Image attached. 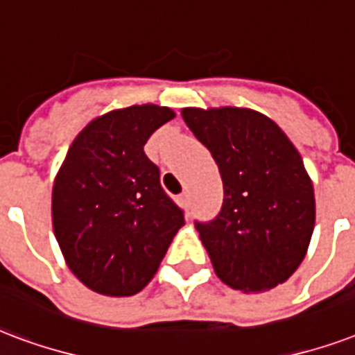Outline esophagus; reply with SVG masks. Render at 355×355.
<instances>
[{
	"label": "esophagus",
	"mask_w": 355,
	"mask_h": 355,
	"mask_svg": "<svg viewBox=\"0 0 355 355\" xmlns=\"http://www.w3.org/2000/svg\"><path fill=\"white\" fill-rule=\"evenodd\" d=\"M178 202H180V207L188 208L189 207V196L188 191H184L182 196H178Z\"/></svg>",
	"instance_id": "34e87169"
}]
</instances>
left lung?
<instances>
[{"label":"left lung","instance_id":"1","mask_svg":"<svg viewBox=\"0 0 355 355\" xmlns=\"http://www.w3.org/2000/svg\"><path fill=\"white\" fill-rule=\"evenodd\" d=\"M182 119L223 180L220 214L196 221L216 275L243 292L285 283L315 229V191L300 153L272 119L248 107H184Z\"/></svg>","mask_w":355,"mask_h":355}]
</instances>
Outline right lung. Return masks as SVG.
Wrapping results in <instances>:
<instances>
[{
	"label": "right lung",
	"mask_w": 355,
	"mask_h": 355,
	"mask_svg": "<svg viewBox=\"0 0 355 355\" xmlns=\"http://www.w3.org/2000/svg\"><path fill=\"white\" fill-rule=\"evenodd\" d=\"M162 105H130L76 135L51 191V221L72 274L105 296H134L158 272L184 212L159 184L145 143L171 121Z\"/></svg>",
	"instance_id": "obj_1"
}]
</instances>
